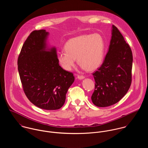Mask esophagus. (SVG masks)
Returning <instances> with one entry per match:
<instances>
[{
  "label": "esophagus",
  "instance_id": "esophagus-1",
  "mask_svg": "<svg viewBox=\"0 0 148 148\" xmlns=\"http://www.w3.org/2000/svg\"><path fill=\"white\" fill-rule=\"evenodd\" d=\"M77 78H78L79 79L82 80V79H83L84 78V77H83V76H81V75H78V76H77Z\"/></svg>",
  "mask_w": 148,
  "mask_h": 148
}]
</instances>
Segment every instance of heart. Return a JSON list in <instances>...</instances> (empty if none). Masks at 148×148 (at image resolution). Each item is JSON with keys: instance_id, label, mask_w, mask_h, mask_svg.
Here are the masks:
<instances>
[{"instance_id": "b5f03b06", "label": "heart", "mask_w": 148, "mask_h": 148, "mask_svg": "<svg viewBox=\"0 0 148 148\" xmlns=\"http://www.w3.org/2000/svg\"><path fill=\"white\" fill-rule=\"evenodd\" d=\"M64 48L65 51L57 54L58 61L64 70L70 71L77 58L82 69L91 71L98 68L101 64L104 41L99 33L84 34L69 40Z\"/></svg>"}]
</instances>
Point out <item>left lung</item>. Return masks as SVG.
Here are the masks:
<instances>
[{
	"label": "left lung",
	"instance_id": "left-lung-1",
	"mask_svg": "<svg viewBox=\"0 0 148 148\" xmlns=\"http://www.w3.org/2000/svg\"><path fill=\"white\" fill-rule=\"evenodd\" d=\"M108 52L100 67L92 75L95 81L91 96L94 104L106 107L123 98L131 84V49L119 29L112 25Z\"/></svg>",
	"mask_w": 148,
	"mask_h": 148
}]
</instances>
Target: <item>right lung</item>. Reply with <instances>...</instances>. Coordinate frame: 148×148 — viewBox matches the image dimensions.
<instances>
[{
	"mask_svg": "<svg viewBox=\"0 0 148 148\" xmlns=\"http://www.w3.org/2000/svg\"><path fill=\"white\" fill-rule=\"evenodd\" d=\"M49 34L45 29L31 33L23 45L17 65L30 101L40 108L56 110L64 104L74 77L59 65L56 47L48 44Z\"/></svg>",
	"mask_w": 148,
	"mask_h": 148,
	"instance_id": "1",
	"label": "right lung"
}]
</instances>
